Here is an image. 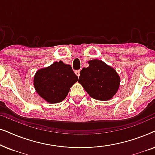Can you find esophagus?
I'll use <instances>...</instances> for the list:
<instances>
[{
    "instance_id": "esophagus-1",
    "label": "esophagus",
    "mask_w": 155,
    "mask_h": 155,
    "mask_svg": "<svg viewBox=\"0 0 155 155\" xmlns=\"http://www.w3.org/2000/svg\"><path fill=\"white\" fill-rule=\"evenodd\" d=\"M75 74H76V75L78 76V77H79L80 76V70H78V71H75Z\"/></svg>"
}]
</instances>
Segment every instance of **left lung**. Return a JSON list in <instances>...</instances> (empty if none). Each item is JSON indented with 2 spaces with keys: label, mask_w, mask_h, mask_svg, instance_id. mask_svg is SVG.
Wrapping results in <instances>:
<instances>
[{
  "label": "left lung",
  "mask_w": 155,
  "mask_h": 155,
  "mask_svg": "<svg viewBox=\"0 0 155 155\" xmlns=\"http://www.w3.org/2000/svg\"><path fill=\"white\" fill-rule=\"evenodd\" d=\"M89 66L80 71L78 82L89 95L97 100H109L119 87L120 78L116 70L102 61H88Z\"/></svg>",
  "instance_id": "8db88e82"
}]
</instances>
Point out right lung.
<instances>
[{"instance_id":"obj_1","label":"right lung","mask_w":155,"mask_h":155,"mask_svg":"<svg viewBox=\"0 0 155 155\" xmlns=\"http://www.w3.org/2000/svg\"><path fill=\"white\" fill-rule=\"evenodd\" d=\"M78 78L70 65L63 61L55 62L50 66L39 69L34 77L36 92L44 100L51 104L64 100L70 88Z\"/></svg>"}]
</instances>
